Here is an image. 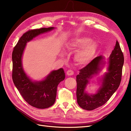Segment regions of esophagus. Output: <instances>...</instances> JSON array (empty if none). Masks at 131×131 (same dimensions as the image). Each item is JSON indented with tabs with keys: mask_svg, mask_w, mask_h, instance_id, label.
<instances>
[{
	"mask_svg": "<svg viewBox=\"0 0 131 131\" xmlns=\"http://www.w3.org/2000/svg\"><path fill=\"white\" fill-rule=\"evenodd\" d=\"M74 74V71L71 70H69L67 71V75L68 76H71Z\"/></svg>",
	"mask_w": 131,
	"mask_h": 131,
	"instance_id": "esophagus-1",
	"label": "esophagus"
}]
</instances>
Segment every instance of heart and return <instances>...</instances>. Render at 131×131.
Returning <instances> with one entry per match:
<instances>
[{
    "label": "heart",
    "mask_w": 131,
    "mask_h": 131,
    "mask_svg": "<svg viewBox=\"0 0 131 131\" xmlns=\"http://www.w3.org/2000/svg\"><path fill=\"white\" fill-rule=\"evenodd\" d=\"M68 50L78 51L74 56V59L76 63L80 66L86 65L91 62L96 54L99 45L88 37L80 36L70 39L67 44ZM62 56V55H61Z\"/></svg>",
    "instance_id": "heart-1"
}]
</instances>
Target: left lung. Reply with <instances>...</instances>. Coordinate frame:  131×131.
I'll use <instances>...</instances> for the list:
<instances>
[{
	"instance_id": "obj_1",
	"label": "left lung",
	"mask_w": 131,
	"mask_h": 131,
	"mask_svg": "<svg viewBox=\"0 0 131 131\" xmlns=\"http://www.w3.org/2000/svg\"><path fill=\"white\" fill-rule=\"evenodd\" d=\"M124 62L123 53L118 42L116 41L114 50L107 62L105 57L100 55L80 70L79 74L76 76V97L80 107L92 111L107 102L119 86ZM106 64L107 71L98 80L99 88L96 93L94 94L88 93L86 89L90 80L94 75L99 74Z\"/></svg>"
}]
</instances>
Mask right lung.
<instances>
[{
    "instance_id": "obj_1",
    "label": "right lung",
    "mask_w": 131,
    "mask_h": 131,
    "mask_svg": "<svg viewBox=\"0 0 131 131\" xmlns=\"http://www.w3.org/2000/svg\"><path fill=\"white\" fill-rule=\"evenodd\" d=\"M54 27L30 30L20 37L12 52V80L16 87L29 105L39 109L52 106L56 101L58 84L65 79L63 68L52 70L41 80L35 81L27 75L22 58L26 44L40 34L55 29Z\"/></svg>"
}]
</instances>
